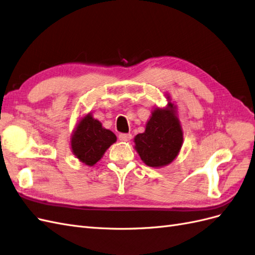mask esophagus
I'll list each match as a JSON object with an SVG mask.
<instances>
[{
  "mask_svg": "<svg viewBox=\"0 0 255 255\" xmlns=\"http://www.w3.org/2000/svg\"><path fill=\"white\" fill-rule=\"evenodd\" d=\"M119 139L121 140V141H128V140H129L130 138H132V134H129V133H121V134H119Z\"/></svg>",
  "mask_w": 255,
  "mask_h": 255,
  "instance_id": "1",
  "label": "esophagus"
}]
</instances>
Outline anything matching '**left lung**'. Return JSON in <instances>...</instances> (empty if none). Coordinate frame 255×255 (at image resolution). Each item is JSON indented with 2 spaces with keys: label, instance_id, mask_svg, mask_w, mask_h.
Instances as JSON below:
<instances>
[{
  "label": "left lung",
  "instance_id": "left-lung-1",
  "mask_svg": "<svg viewBox=\"0 0 255 255\" xmlns=\"http://www.w3.org/2000/svg\"><path fill=\"white\" fill-rule=\"evenodd\" d=\"M134 141L135 149L145 165L157 168L170 164L183 143V132L175 106L169 102L166 109L154 110L145 130L136 135Z\"/></svg>",
  "mask_w": 255,
  "mask_h": 255
}]
</instances>
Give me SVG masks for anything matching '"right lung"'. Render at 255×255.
<instances>
[{
	"label": "right lung",
	"instance_id": "right-lung-1",
	"mask_svg": "<svg viewBox=\"0 0 255 255\" xmlns=\"http://www.w3.org/2000/svg\"><path fill=\"white\" fill-rule=\"evenodd\" d=\"M116 140L117 137L112 130L104 128L101 122L88 114L75 128L71 137V149L82 163L94 166Z\"/></svg>",
	"mask_w": 255,
	"mask_h": 255
}]
</instances>
